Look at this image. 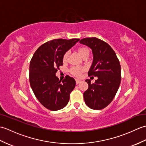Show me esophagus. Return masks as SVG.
Segmentation results:
<instances>
[{
  "label": "esophagus",
  "mask_w": 146,
  "mask_h": 146,
  "mask_svg": "<svg viewBox=\"0 0 146 146\" xmlns=\"http://www.w3.org/2000/svg\"><path fill=\"white\" fill-rule=\"evenodd\" d=\"M76 84H78L79 83L81 82V80L79 79H76Z\"/></svg>",
  "instance_id": "1"
}]
</instances>
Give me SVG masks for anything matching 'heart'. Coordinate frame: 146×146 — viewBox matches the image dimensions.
Here are the masks:
<instances>
[{"label": "heart", "instance_id": "b5f03b06", "mask_svg": "<svg viewBox=\"0 0 146 146\" xmlns=\"http://www.w3.org/2000/svg\"><path fill=\"white\" fill-rule=\"evenodd\" d=\"M78 51L80 55L83 58L86 56H88L90 54L89 49L87 47H86V46H81V47H80L78 49ZM68 54V52H66V53L63 55V62H66L67 61ZM70 71L73 75H75L76 76H80L83 73V69L82 68H80V67H73L70 70Z\"/></svg>", "mask_w": 146, "mask_h": 146}]
</instances>
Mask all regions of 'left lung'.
I'll list each match as a JSON object with an SVG mask.
<instances>
[{
    "label": "left lung",
    "mask_w": 146,
    "mask_h": 146,
    "mask_svg": "<svg viewBox=\"0 0 146 146\" xmlns=\"http://www.w3.org/2000/svg\"><path fill=\"white\" fill-rule=\"evenodd\" d=\"M81 44L92 49L93 63L88 76H97L94 83L86 80L88 88L83 94L86 105L94 110H101L112 101L119 88L121 67L115 52L109 44L97 38L80 40Z\"/></svg>",
    "instance_id": "left-lung-1"
}]
</instances>
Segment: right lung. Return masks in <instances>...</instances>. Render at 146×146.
I'll list each match as a JSON object with an SVG mask.
<instances>
[{"label": "right lung", "mask_w": 146, "mask_h": 146, "mask_svg": "<svg viewBox=\"0 0 146 146\" xmlns=\"http://www.w3.org/2000/svg\"><path fill=\"white\" fill-rule=\"evenodd\" d=\"M80 39H57L39 46L30 62L29 82L36 97L43 106L55 111L64 108L70 100V94L76 82L66 75L62 81L56 76L63 64V57Z\"/></svg>", "instance_id": "1"}]
</instances>
